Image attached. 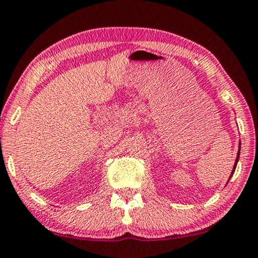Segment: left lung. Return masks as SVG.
I'll return each mask as SVG.
<instances>
[{"label":"left lung","instance_id":"8db88e82","mask_svg":"<svg viewBox=\"0 0 258 258\" xmlns=\"http://www.w3.org/2000/svg\"><path fill=\"white\" fill-rule=\"evenodd\" d=\"M239 157H240V151H239V153H237V157H236V160H235V164H234V168H233V171H232V174H230V177H232V175L234 174V171H235V168H236L237 161H239Z\"/></svg>","mask_w":258,"mask_h":258}]
</instances>
